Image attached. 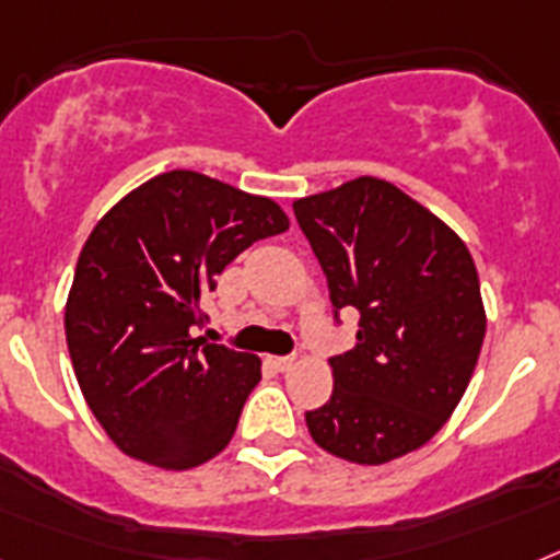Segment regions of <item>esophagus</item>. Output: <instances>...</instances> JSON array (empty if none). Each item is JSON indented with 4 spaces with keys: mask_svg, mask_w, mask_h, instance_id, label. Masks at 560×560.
Here are the masks:
<instances>
[{
    "mask_svg": "<svg viewBox=\"0 0 560 560\" xmlns=\"http://www.w3.org/2000/svg\"><path fill=\"white\" fill-rule=\"evenodd\" d=\"M267 364H270L272 370H279V373H288V370L295 364V355H270Z\"/></svg>",
    "mask_w": 560,
    "mask_h": 560,
    "instance_id": "esophagus-1",
    "label": "esophagus"
}]
</instances>
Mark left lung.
<instances>
[{
    "instance_id": "8db88e82",
    "label": "left lung",
    "mask_w": 560,
    "mask_h": 560,
    "mask_svg": "<svg viewBox=\"0 0 560 560\" xmlns=\"http://www.w3.org/2000/svg\"><path fill=\"white\" fill-rule=\"evenodd\" d=\"M293 210L336 316H361L355 347L330 359V401L304 412L310 435L370 467L424 447L462 401L487 332L467 244L375 176L295 199Z\"/></svg>"
}]
</instances>
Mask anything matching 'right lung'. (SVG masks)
Returning a JSON list of instances; mask_svg holds the SVG:
<instances>
[{"instance_id":"obj_1","label":"right lung","mask_w":560,"mask_h":560,"mask_svg":"<svg viewBox=\"0 0 560 560\" xmlns=\"http://www.w3.org/2000/svg\"><path fill=\"white\" fill-rule=\"evenodd\" d=\"M288 228L272 199L196 171L153 176L98 219L65 336L84 401L121 453L190 469L228 447L261 361L196 336L201 299L238 253Z\"/></svg>"}]
</instances>
